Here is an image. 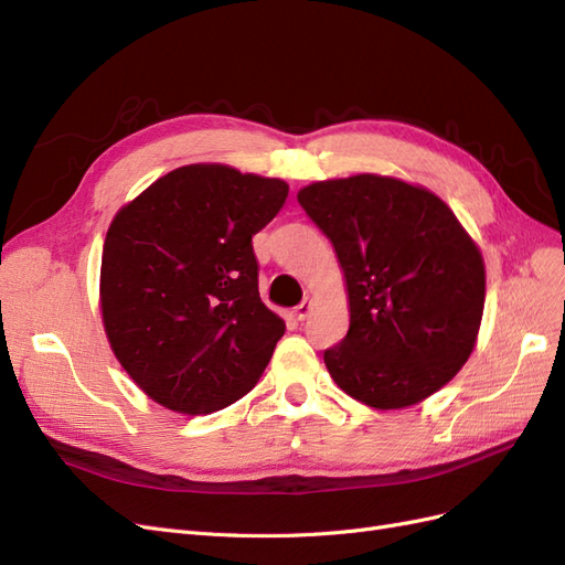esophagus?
Here are the masks:
<instances>
[{"label": "esophagus", "instance_id": "obj_1", "mask_svg": "<svg viewBox=\"0 0 565 565\" xmlns=\"http://www.w3.org/2000/svg\"><path fill=\"white\" fill-rule=\"evenodd\" d=\"M311 309H313V301H311V299H303V301L297 306V309H295L297 320H306V318H309Z\"/></svg>", "mask_w": 565, "mask_h": 565}]
</instances>
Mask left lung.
Instances as JSON below:
<instances>
[{
  "label": "left lung",
  "instance_id": "1",
  "mask_svg": "<svg viewBox=\"0 0 565 565\" xmlns=\"http://www.w3.org/2000/svg\"><path fill=\"white\" fill-rule=\"evenodd\" d=\"M297 200L347 278L349 332L324 351L337 386L377 409L446 386L473 351L486 301L483 256L452 210L377 174L318 181Z\"/></svg>",
  "mask_w": 565,
  "mask_h": 565
}]
</instances>
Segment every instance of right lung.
Segmentation results:
<instances>
[{"mask_svg": "<svg viewBox=\"0 0 565 565\" xmlns=\"http://www.w3.org/2000/svg\"><path fill=\"white\" fill-rule=\"evenodd\" d=\"M289 193L280 179L188 164L119 210L100 262V313L119 365L183 415L243 398L285 320L259 297L252 235Z\"/></svg>", "mask_w": 565, "mask_h": 565, "instance_id": "obj_1", "label": "right lung"}]
</instances>
